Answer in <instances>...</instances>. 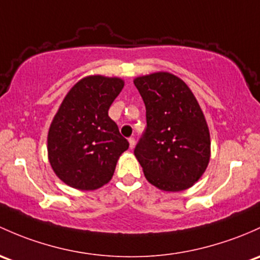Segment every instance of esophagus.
<instances>
[{"mask_svg": "<svg viewBox=\"0 0 260 260\" xmlns=\"http://www.w3.org/2000/svg\"><path fill=\"white\" fill-rule=\"evenodd\" d=\"M128 142H129V147H131V149L135 148V146H136V139L133 138V137H131V138H128Z\"/></svg>", "mask_w": 260, "mask_h": 260, "instance_id": "1", "label": "esophagus"}]
</instances>
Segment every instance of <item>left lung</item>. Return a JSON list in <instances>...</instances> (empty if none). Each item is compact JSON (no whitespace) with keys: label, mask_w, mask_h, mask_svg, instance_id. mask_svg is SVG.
Wrapping results in <instances>:
<instances>
[{"label":"left lung","mask_w":260,"mask_h":260,"mask_svg":"<svg viewBox=\"0 0 260 260\" xmlns=\"http://www.w3.org/2000/svg\"><path fill=\"white\" fill-rule=\"evenodd\" d=\"M146 106L147 128L135 148L147 180L165 192L194 185L210 159V135L198 101L169 72L135 78Z\"/></svg>","instance_id":"8db88e82"}]
</instances>
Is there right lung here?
Masks as SVG:
<instances>
[{"label": "right lung", "mask_w": 260, "mask_h": 260, "mask_svg": "<svg viewBox=\"0 0 260 260\" xmlns=\"http://www.w3.org/2000/svg\"><path fill=\"white\" fill-rule=\"evenodd\" d=\"M123 87L122 78L93 75L66 94L47 136L48 160L64 184L94 190L113 177L119 157L129 147L108 116Z\"/></svg>", "instance_id": "add662e5"}]
</instances>
